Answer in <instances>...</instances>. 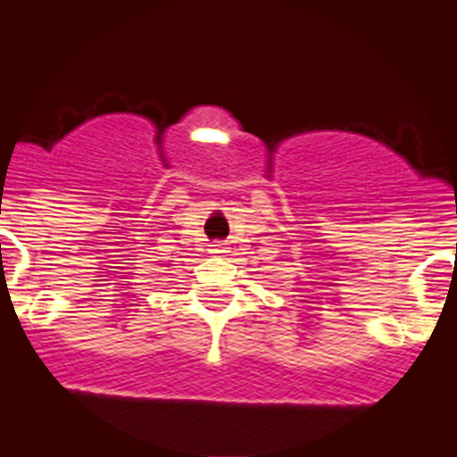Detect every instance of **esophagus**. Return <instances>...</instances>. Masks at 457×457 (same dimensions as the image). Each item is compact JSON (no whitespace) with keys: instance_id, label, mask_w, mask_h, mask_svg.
Wrapping results in <instances>:
<instances>
[{"instance_id":"1","label":"esophagus","mask_w":457,"mask_h":457,"mask_svg":"<svg viewBox=\"0 0 457 457\" xmlns=\"http://www.w3.org/2000/svg\"><path fill=\"white\" fill-rule=\"evenodd\" d=\"M209 253H212V255H220V253H225V244H220V241H216V244H212V248H209Z\"/></svg>"}]
</instances>
